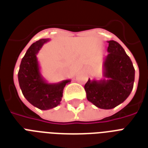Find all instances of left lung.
Here are the masks:
<instances>
[{
    "instance_id": "left-lung-1",
    "label": "left lung",
    "mask_w": 148,
    "mask_h": 148,
    "mask_svg": "<svg viewBox=\"0 0 148 148\" xmlns=\"http://www.w3.org/2000/svg\"><path fill=\"white\" fill-rule=\"evenodd\" d=\"M103 58V79H88L84 85L87 99L101 109H112L123 103L132 91L135 70L121 45L108 40Z\"/></svg>"
}]
</instances>
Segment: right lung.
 <instances>
[{
	"label": "right lung",
	"mask_w": 148,
	"mask_h": 148,
	"mask_svg": "<svg viewBox=\"0 0 148 148\" xmlns=\"http://www.w3.org/2000/svg\"><path fill=\"white\" fill-rule=\"evenodd\" d=\"M49 38L40 39L31 45L22 58L18 71V81L23 95L29 103L40 110H50L59 105L65 85L71 80L48 83L40 73L38 52Z\"/></svg>",
	"instance_id": "right-lung-1"
}]
</instances>
